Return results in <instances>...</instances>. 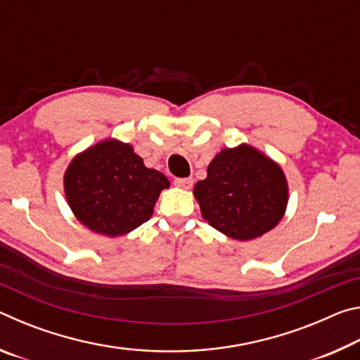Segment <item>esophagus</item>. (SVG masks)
<instances>
[{"label":"esophagus","mask_w":360,"mask_h":360,"mask_svg":"<svg viewBox=\"0 0 360 360\" xmlns=\"http://www.w3.org/2000/svg\"><path fill=\"white\" fill-rule=\"evenodd\" d=\"M193 184L192 178H182V179H174V186L179 188H191Z\"/></svg>","instance_id":"34e87169"}]
</instances>
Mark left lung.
<instances>
[{
    "instance_id": "left-lung-1",
    "label": "left lung",
    "mask_w": 360,
    "mask_h": 360,
    "mask_svg": "<svg viewBox=\"0 0 360 360\" xmlns=\"http://www.w3.org/2000/svg\"><path fill=\"white\" fill-rule=\"evenodd\" d=\"M193 195L211 227L248 241L281 221L288 206V181L278 163L241 144L212 158L208 176L195 184Z\"/></svg>"
}]
</instances>
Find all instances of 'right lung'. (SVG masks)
Here are the masks:
<instances>
[{
    "mask_svg": "<svg viewBox=\"0 0 360 360\" xmlns=\"http://www.w3.org/2000/svg\"><path fill=\"white\" fill-rule=\"evenodd\" d=\"M165 174L146 168L130 144L108 139L79 154L65 173L70 208L95 233L120 236L149 221Z\"/></svg>",
    "mask_w": 360,
    "mask_h": 360,
    "instance_id": "obj_1",
    "label": "right lung"
}]
</instances>
